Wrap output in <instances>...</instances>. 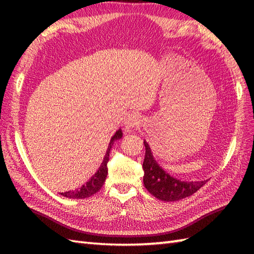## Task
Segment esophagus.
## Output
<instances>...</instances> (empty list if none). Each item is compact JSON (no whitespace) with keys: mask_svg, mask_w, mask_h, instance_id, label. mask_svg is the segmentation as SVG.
Here are the masks:
<instances>
[{"mask_svg":"<svg viewBox=\"0 0 254 254\" xmlns=\"http://www.w3.org/2000/svg\"><path fill=\"white\" fill-rule=\"evenodd\" d=\"M137 120H136V118L135 117H130L127 119V120L126 121V127H133L134 126H136V122Z\"/></svg>","mask_w":254,"mask_h":254,"instance_id":"obj_1","label":"esophagus"}]
</instances>
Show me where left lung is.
<instances>
[{
	"label": "left lung",
	"mask_w": 254,
	"mask_h": 254,
	"mask_svg": "<svg viewBox=\"0 0 254 254\" xmlns=\"http://www.w3.org/2000/svg\"><path fill=\"white\" fill-rule=\"evenodd\" d=\"M145 158L143 163L144 186L147 191L160 201L176 202L186 198L201 189L207 180L181 181L161 169L155 160L148 144L144 141Z\"/></svg>",
	"instance_id": "obj_1"
}]
</instances>
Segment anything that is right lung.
Segmentation results:
<instances>
[{
	"label": "right lung",
	"mask_w": 254,
	"mask_h": 254,
	"mask_svg": "<svg viewBox=\"0 0 254 254\" xmlns=\"http://www.w3.org/2000/svg\"><path fill=\"white\" fill-rule=\"evenodd\" d=\"M121 137H122V131H121V128H119V130L115 133V135L111 137L109 146H108L106 155L104 157V160H102V163L98 168V170L96 171V174L80 188L75 189V190H72V191L62 192L61 195L68 197V198H86V197L94 195L95 193L98 192L101 189V187L104 186L105 180H106L107 175H108L107 164H108V161H109V154H110L111 146L113 145V143L117 141V139H120Z\"/></svg>",
	"instance_id": "1"
}]
</instances>
